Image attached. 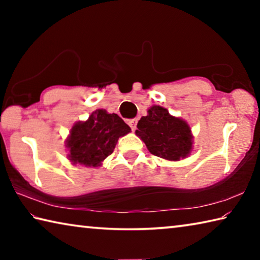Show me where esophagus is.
Returning a JSON list of instances; mask_svg holds the SVG:
<instances>
[{
	"mask_svg": "<svg viewBox=\"0 0 260 260\" xmlns=\"http://www.w3.org/2000/svg\"><path fill=\"white\" fill-rule=\"evenodd\" d=\"M136 124H138V120L136 119H132V120H128V125L132 128V131H135L136 129Z\"/></svg>",
	"mask_w": 260,
	"mask_h": 260,
	"instance_id": "1",
	"label": "esophagus"
}]
</instances>
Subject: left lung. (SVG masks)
I'll use <instances>...</instances> for the list:
<instances>
[{
    "instance_id": "obj_1",
    "label": "left lung",
    "mask_w": 260,
    "mask_h": 260,
    "mask_svg": "<svg viewBox=\"0 0 260 260\" xmlns=\"http://www.w3.org/2000/svg\"><path fill=\"white\" fill-rule=\"evenodd\" d=\"M135 134L146 143L152 155L166 160H180L192 150L190 127L159 105H152L147 116L141 118Z\"/></svg>"
}]
</instances>
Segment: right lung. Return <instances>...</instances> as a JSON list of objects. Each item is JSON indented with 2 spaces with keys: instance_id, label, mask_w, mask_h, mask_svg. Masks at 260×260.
<instances>
[{
  "instance_id": "1",
  "label": "right lung",
  "mask_w": 260,
  "mask_h": 260,
  "mask_svg": "<svg viewBox=\"0 0 260 260\" xmlns=\"http://www.w3.org/2000/svg\"><path fill=\"white\" fill-rule=\"evenodd\" d=\"M129 126L116 113L99 109L86 121H78L67 139L69 159L73 165L99 167L113 152L117 141L128 134Z\"/></svg>"
}]
</instances>
